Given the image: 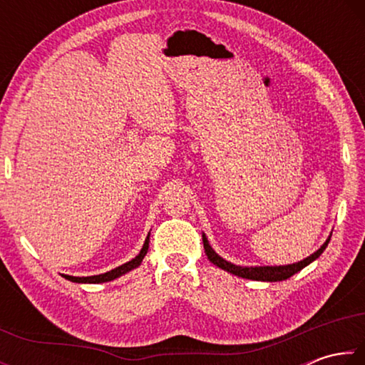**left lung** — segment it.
<instances>
[{
  "mask_svg": "<svg viewBox=\"0 0 365 365\" xmlns=\"http://www.w3.org/2000/svg\"><path fill=\"white\" fill-rule=\"evenodd\" d=\"M329 242H330V238L327 240V242L320 246V248L314 252V255L306 257L304 261H301V262L289 264V265H275V267H269V265L267 267H242V265H235L232 262H227L225 259H222L219 255H215L214 250L207 243V238L202 235L205 252H206L209 261H211L214 265H217V267L230 272V274H233V275L242 277V279L259 280V282H282V280L289 279V277L294 275L296 272H299L301 269H304L306 265H309L312 261H316V259L322 255L324 250L327 248V245H329Z\"/></svg>",
  "mask_w": 365,
  "mask_h": 365,
  "instance_id": "obj_1",
  "label": "left lung"
}]
</instances>
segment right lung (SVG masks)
Wrapping results in <instances>:
<instances>
[{
	"label": "right lung",
	"mask_w": 365,
	"mask_h": 365,
	"mask_svg": "<svg viewBox=\"0 0 365 365\" xmlns=\"http://www.w3.org/2000/svg\"><path fill=\"white\" fill-rule=\"evenodd\" d=\"M148 248H150V235H148V237H146L143 248H141L140 255H138L137 257H133L132 261H128V262H125V264L119 265V267H115V269H113V270L106 272V274L91 275V277H72V275H63V277H64V279L71 280V282H76V283H104V282H110V280L117 279V277L127 274L128 270L138 267V265L141 264V261H143V257L146 256Z\"/></svg>",
	"instance_id": "right-lung-1"
}]
</instances>
